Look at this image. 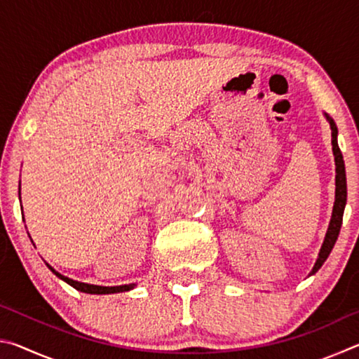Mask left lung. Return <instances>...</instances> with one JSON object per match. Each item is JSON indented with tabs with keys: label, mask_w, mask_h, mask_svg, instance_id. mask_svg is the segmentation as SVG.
<instances>
[{
	"label": "left lung",
	"mask_w": 359,
	"mask_h": 359,
	"mask_svg": "<svg viewBox=\"0 0 359 359\" xmlns=\"http://www.w3.org/2000/svg\"><path fill=\"white\" fill-rule=\"evenodd\" d=\"M326 118L331 125L332 151H334V160H336V201H334V209H332L330 228H327L326 238H325L323 245H321L318 259L313 266L312 274H315V272H317L320 267L323 266L326 258L330 257L332 247H334V244H336V241L339 238V231H340V226H342L344 209H345V204H347V177H345V163H344L342 151H340L339 144H337V126L327 114H326Z\"/></svg>",
	"instance_id": "1"
}]
</instances>
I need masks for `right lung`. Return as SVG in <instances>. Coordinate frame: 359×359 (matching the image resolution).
<instances>
[{
	"label": "right lung",
	"instance_id": "right-lung-1",
	"mask_svg": "<svg viewBox=\"0 0 359 359\" xmlns=\"http://www.w3.org/2000/svg\"><path fill=\"white\" fill-rule=\"evenodd\" d=\"M50 267V266H48ZM50 271L55 274L57 277L62 278L66 283H69L72 288H76L79 291H83V293H90V294H109V293H120V291H128L133 287H135V283L133 285H121V287H98V285H88V283H82V282H76L72 280V278H68L57 272L53 267H50Z\"/></svg>",
	"mask_w": 359,
	"mask_h": 359
}]
</instances>
